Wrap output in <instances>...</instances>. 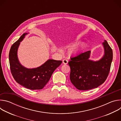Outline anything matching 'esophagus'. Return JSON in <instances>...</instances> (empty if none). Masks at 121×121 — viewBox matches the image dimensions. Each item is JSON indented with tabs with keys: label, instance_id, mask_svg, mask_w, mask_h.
<instances>
[{
	"label": "esophagus",
	"instance_id": "34e87169",
	"mask_svg": "<svg viewBox=\"0 0 121 121\" xmlns=\"http://www.w3.org/2000/svg\"><path fill=\"white\" fill-rule=\"evenodd\" d=\"M63 63L65 65H66L68 63V61L66 59H64L63 60Z\"/></svg>",
	"mask_w": 121,
	"mask_h": 121
}]
</instances>
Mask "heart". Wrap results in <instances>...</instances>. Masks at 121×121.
Here are the masks:
<instances>
[{
    "label": "heart",
    "instance_id": "heart-1",
    "mask_svg": "<svg viewBox=\"0 0 121 121\" xmlns=\"http://www.w3.org/2000/svg\"><path fill=\"white\" fill-rule=\"evenodd\" d=\"M82 44L81 43L78 44L72 47L69 50V53L71 55H78L81 50Z\"/></svg>",
    "mask_w": 121,
    "mask_h": 121
}]
</instances>
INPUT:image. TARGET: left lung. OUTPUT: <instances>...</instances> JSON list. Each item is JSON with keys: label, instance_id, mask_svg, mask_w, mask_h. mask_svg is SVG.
Instances as JSON below:
<instances>
[{"label": "left lung", "instance_id": "obj_1", "mask_svg": "<svg viewBox=\"0 0 121 121\" xmlns=\"http://www.w3.org/2000/svg\"><path fill=\"white\" fill-rule=\"evenodd\" d=\"M104 55L99 61L89 59L91 51L71 58L70 79L79 90L86 91L96 88L105 82L109 75L112 60V51L107 42L102 43Z\"/></svg>", "mask_w": 121, "mask_h": 121}]
</instances>
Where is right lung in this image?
I'll use <instances>...</instances> for the list:
<instances>
[{
    "label": "right lung",
    "instance_id": "1",
    "mask_svg": "<svg viewBox=\"0 0 121 121\" xmlns=\"http://www.w3.org/2000/svg\"><path fill=\"white\" fill-rule=\"evenodd\" d=\"M27 34H23L11 47L9 53L10 71L16 81L25 88L31 90H41L62 61L49 59L41 66L35 68H27L22 66L18 60L17 51L20 42Z\"/></svg>",
    "mask_w": 121,
    "mask_h": 121
}]
</instances>
